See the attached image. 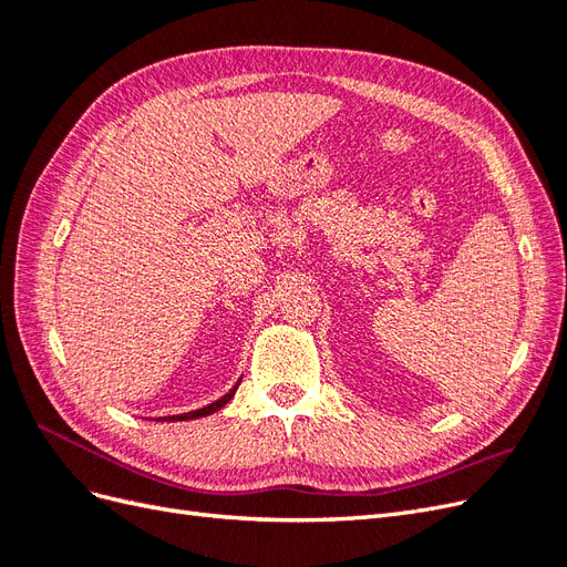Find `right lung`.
I'll list each match as a JSON object with an SVG mask.
<instances>
[{"mask_svg":"<svg viewBox=\"0 0 567 567\" xmlns=\"http://www.w3.org/2000/svg\"><path fill=\"white\" fill-rule=\"evenodd\" d=\"M236 388L238 385H234V390H229L225 398L221 400H217V402H213V404H208V406H203V409H196V411H188V414H179V416H167L165 421H188V419H200V416H208V414H215L217 409H221L225 406L231 398H234V392H236Z\"/></svg>","mask_w":567,"mask_h":567,"instance_id":"obj_1","label":"right lung"}]
</instances>
